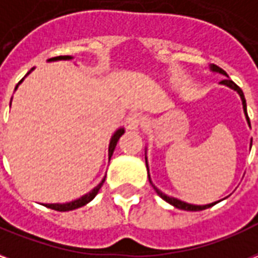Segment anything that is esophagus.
Segmentation results:
<instances>
[{
    "mask_svg": "<svg viewBox=\"0 0 258 258\" xmlns=\"http://www.w3.org/2000/svg\"><path fill=\"white\" fill-rule=\"evenodd\" d=\"M126 123L127 127H129L131 131H137V129L142 127V125L144 123V118H143L142 114H139V112H132L131 115L127 116Z\"/></svg>",
    "mask_w": 258,
    "mask_h": 258,
    "instance_id": "esophagus-1",
    "label": "esophagus"
}]
</instances>
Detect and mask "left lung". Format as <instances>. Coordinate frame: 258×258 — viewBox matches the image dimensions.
Masks as SVG:
<instances>
[{"label":"left lung","mask_w":258,"mask_h":258,"mask_svg":"<svg viewBox=\"0 0 258 258\" xmlns=\"http://www.w3.org/2000/svg\"><path fill=\"white\" fill-rule=\"evenodd\" d=\"M210 70L212 71H216V73H220V74H223L225 75V77H228L227 75V73H225L224 70L223 69H220L219 66H216V64H212L210 66ZM221 85H225V86H228V88H231V89H234L236 90L238 93H239L240 96V99H242V104H243V111H245V114H246V118H247V122L250 123V119H249V116H247V111H246V100H245V96H243V92H242V89H240L239 86L236 85L235 84L234 81H231L229 78H225V80H223L221 82H220ZM250 147H251V143H250ZM146 165H147V170H148V163H147V157H146ZM148 180H150V183H151L152 185V188L155 189V192L161 197V198L163 199V201H166L168 204L173 205L174 208H177V209H181V210H188V212H198V210H205V209H208V208H212V206H214V205L217 204V202H213V204H209V205H191V204H187V202H183V201H180V199H176V198H172V197H168V195H165V194L162 192V191H159V189L152 184L151 181V178H150V174H148ZM220 202V201H219Z\"/></svg>","instance_id":"obj_1"}]
</instances>
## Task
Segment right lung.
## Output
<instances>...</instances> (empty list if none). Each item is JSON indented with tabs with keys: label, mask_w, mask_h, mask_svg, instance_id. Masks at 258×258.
I'll use <instances>...</instances> for the list:
<instances>
[{
	"label": "right lung",
	"mask_w": 258,
	"mask_h": 258,
	"mask_svg": "<svg viewBox=\"0 0 258 258\" xmlns=\"http://www.w3.org/2000/svg\"><path fill=\"white\" fill-rule=\"evenodd\" d=\"M70 59H73V57H71V56H57V57H52V59H49V61H54V60H70ZM22 81H20V82H22ZM20 82H19V84H20ZM16 88H18V86H16ZM123 132H125L123 131V127H121V129H118V131L114 133V136L111 137L110 147H108V157L110 158L111 155H112L114 150H115L116 143H118V140H119V137L123 135ZM104 180H106V177L101 180V183L99 184L97 187H95V188L92 189L90 192H88L86 195H84V197H81L80 199H75V201L69 202V204H46L45 206L49 209H53V210H57V212H69V210H74V209L82 208V206H85L86 204H89L90 201L97 195L99 189L101 188V185H103V183H104Z\"/></svg>",
	"instance_id": "obj_1"
}]
</instances>
